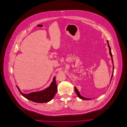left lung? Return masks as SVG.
I'll use <instances>...</instances> for the list:
<instances>
[{
    "instance_id": "1",
    "label": "left lung",
    "mask_w": 127,
    "mask_h": 127,
    "mask_svg": "<svg viewBox=\"0 0 127 127\" xmlns=\"http://www.w3.org/2000/svg\"><path fill=\"white\" fill-rule=\"evenodd\" d=\"M107 43H108V47H109V50H110L109 53H110V56H111V58H112V61L113 64V73H112V77H111V81H112V78H113V73H114V66L113 60V56H112V52H111V47H110V45H109V41H108V40H107ZM111 82H110V83H111ZM74 90H75V92L76 94H77V95H78V96H79L80 98H81V99H84V100H90V99H91V98H86V97H84V96H82V95H81V94H80L79 91H78V90L77 89V88H76L75 87H74Z\"/></svg>"
}]
</instances>
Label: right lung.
<instances>
[{
    "instance_id": "1",
    "label": "right lung",
    "mask_w": 127,
    "mask_h": 127,
    "mask_svg": "<svg viewBox=\"0 0 127 127\" xmlns=\"http://www.w3.org/2000/svg\"><path fill=\"white\" fill-rule=\"evenodd\" d=\"M16 87L22 96L33 102L38 103L49 102L54 97L58 91L55 77L53 79V81L48 88L40 91L32 92L29 94H24L20 91L17 86Z\"/></svg>"
}]
</instances>
